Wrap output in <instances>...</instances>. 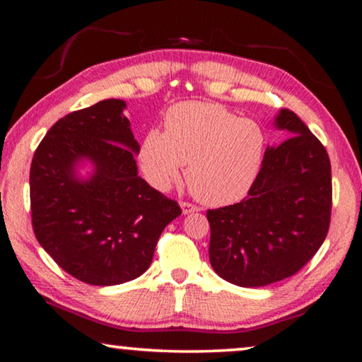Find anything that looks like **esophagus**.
Instances as JSON below:
<instances>
[{"label": "esophagus", "instance_id": "obj_1", "mask_svg": "<svg viewBox=\"0 0 362 362\" xmlns=\"http://www.w3.org/2000/svg\"><path fill=\"white\" fill-rule=\"evenodd\" d=\"M180 207H182V212L185 214V216H187V214H193V212H198L199 211L198 206H194L192 203H185V201H182Z\"/></svg>", "mask_w": 362, "mask_h": 362}]
</instances>
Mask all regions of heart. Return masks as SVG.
Segmentation results:
<instances>
[{"label":"heart","mask_w":362,"mask_h":362,"mask_svg":"<svg viewBox=\"0 0 362 362\" xmlns=\"http://www.w3.org/2000/svg\"><path fill=\"white\" fill-rule=\"evenodd\" d=\"M265 136L254 119L238 118L222 105L182 102L164 115V132L145 134L140 169L153 188L164 192L185 168L196 199L226 206L247 194L259 174Z\"/></svg>","instance_id":"obj_1"}]
</instances>
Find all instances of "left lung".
<instances>
[{
    "mask_svg": "<svg viewBox=\"0 0 362 362\" xmlns=\"http://www.w3.org/2000/svg\"><path fill=\"white\" fill-rule=\"evenodd\" d=\"M273 126L291 137L267 146L246 198L207 211L211 265L241 287H263L296 274L321 247L330 223L326 148L291 110H279Z\"/></svg>",
    "mask_w": 362,
    "mask_h": 362,
    "instance_id": "left-lung-1",
    "label": "left lung"
}]
</instances>
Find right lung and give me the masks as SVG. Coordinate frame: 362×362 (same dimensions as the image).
Masks as SVG:
<instances>
[{
  "instance_id": "1",
  "label": "right lung",
  "mask_w": 362,
  "mask_h": 362,
  "mask_svg": "<svg viewBox=\"0 0 362 362\" xmlns=\"http://www.w3.org/2000/svg\"><path fill=\"white\" fill-rule=\"evenodd\" d=\"M126 102L107 99L59 119L30 169L33 231L57 265L90 286L148 269L156 243L182 211L137 174L140 145ZM90 166L86 176L78 169Z\"/></svg>"
}]
</instances>
